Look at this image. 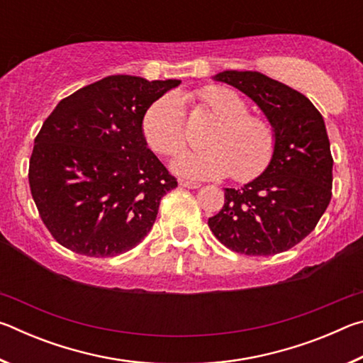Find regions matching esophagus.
Instances as JSON below:
<instances>
[{"mask_svg": "<svg viewBox=\"0 0 363 363\" xmlns=\"http://www.w3.org/2000/svg\"><path fill=\"white\" fill-rule=\"evenodd\" d=\"M179 186L181 187H186V189H199L201 184L200 182H194V181H184V179H181L179 181Z\"/></svg>", "mask_w": 363, "mask_h": 363, "instance_id": "34e87169", "label": "esophagus"}]
</instances>
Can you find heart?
<instances>
[{
    "label": "heart",
    "instance_id": "1",
    "mask_svg": "<svg viewBox=\"0 0 363 363\" xmlns=\"http://www.w3.org/2000/svg\"><path fill=\"white\" fill-rule=\"evenodd\" d=\"M214 125L206 131L201 150L182 152L173 171L190 179H219L227 174L245 182L261 174L275 150V131L261 116L250 115L243 97L227 86L210 84L195 93ZM147 143L162 155H174L187 140L186 113L181 101L163 96L147 108L143 120Z\"/></svg>",
    "mask_w": 363,
    "mask_h": 363
}]
</instances>
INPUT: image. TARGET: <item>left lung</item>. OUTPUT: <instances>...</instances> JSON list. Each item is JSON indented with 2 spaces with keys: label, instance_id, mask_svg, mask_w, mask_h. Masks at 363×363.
<instances>
[{
  "label": "left lung",
  "instance_id": "obj_1",
  "mask_svg": "<svg viewBox=\"0 0 363 363\" xmlns=\"http://www.w3.org/2000/svg\"><path fill=\"white\" fill-rule=\"evenodd\" d=\"M214 79L257 104L275 131V150L261 176L224 190V206L208 225L235 253H281L315 229L331 200L333 157L323 116L304 94L259 72L225 70Z\"/></svg>",
  "mask_w": 363,
  "mask_h": 363
}]
</instances>
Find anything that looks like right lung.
<instances>
[{
	"label": "right lung",
	"mask_w": 363,
	"mask_h": 363,
	"mask_svg": "<svg viewBox=\"0 0 363 363\" xmlns=\"http://www.w3.org/2000/svg\"><path fill=\"white\" fill-rule=\"evenodd\" d=\"M179 83L102 78L60 101L43 123L28 182L41 220L62 247L112 257L150 232L160 200L177 181L147 149L143 120Z\"/></svg>",
	"instance_id": "obj_1"
}]
</instances>
